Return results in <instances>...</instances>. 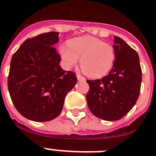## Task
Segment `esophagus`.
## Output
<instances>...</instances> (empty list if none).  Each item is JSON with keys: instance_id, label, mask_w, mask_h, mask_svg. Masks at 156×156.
<instances>
[{"instance_id": "34e87169", "label": "esophagus", "mask_w": 156, "mask_h": 156, "mask_svg": "<svg viewBox=\"0 0 156 156\" xmlns=\"http://www.w3.org/2000/svg\"><path fill=\"white\" fill-rule=\"evenodd\" d=\"M77 78H78V80H79V81H85L86 79H85V78H84V77H83V76L82 75H80V74H77Z\"/></svg>"}]
</instances>
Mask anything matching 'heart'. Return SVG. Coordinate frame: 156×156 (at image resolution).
<instances>
[{
  "instance_id": "1",
  "label": "heart",
  "mask_w": 156,
  "mask_h": 156,
  "mask_svg": "<svg viewBox=\"0 0 156 156\" xmlns=\"http://www.w3.org/2000/svg\"><path fill=\"white\" fill-rule=\"evenodd\" d=\"M59 52L66 69L77 66L81 59L82 70L91 78L106 75L112 68L116 58L112 45L92 36L72 39L68 45H61Z\"/></svg>"
}]
</instances>
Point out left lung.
<instances>
[{
	"label": "left lung",
	"mask_w": 156,
	"mask_h": 156,
	"mask_svg": "<svg viewBox=\"0 0 156 156\" xmlns=\"http://www.w3.org/2000/svg\"><path fill=\"white\" fill-rule=\"evenodd\" d=\"M116 58L108 74L101 79L87 80L90 89L86 95L93 115L105 121H117L136 104L142 83L139 56L122 39L114 36Z\"/></svg>",
	"instance_id": "1"
}]
</instances>
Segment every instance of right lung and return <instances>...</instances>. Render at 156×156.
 I'll return each instance as SVG.
<instances>
[{"label": "right lung", "instance_id": "right-lung-1", "mask_svg": "<svg viewBox=\"0 0 156 156\" xmlns=\"http://www.w3.org/2000/svg\"><path fill=\"white\" fill-rule=\"evenodd\" d=\"M59 33H44L24 41L11 59L8 89L18 112L35 121L58 116L66 94L75 86L72 71L59 66L61 56L54 44Z\"/></svg>", "mask_w": 156, "mask_h": 156}]
</instances>
